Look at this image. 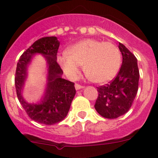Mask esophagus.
Returning a JSON list of instances; mask_svg holds the SVG:
<instances>
[{"instance_id":"34e87169","label":"esophagus","mask_w":158,"mask_h":158,"mask_svg":"<svg viewBox=\"0 0 158 158\" xmlns=\"http://www.w3.org/2000/svg\"><path fill=\"white\" fill-rule=\"evenodd\" d=\"M75 88H76V90H79V89H84V86H82V85H80L79 84H76V85H75Z\"/></svg>"}]
</instances>
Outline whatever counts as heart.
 Masks as SVG:
<instances>
[{
	"mask_svg": "<svg viewBox=\"0 0 158 158\" xmlns=\"http://www.w3.org/2000/svg\"><path fill=\"white\" fill-rule=\"evenodd\" d=\"M118 48L110 42L94 39L80 41L69 49L67 56L60 60L63 71L71 78L79 75V66L91 81L105 83L111 80L121 66Z\"/></svg>",
	"mask_w": 158,
	"mask_h": 158,
	"instance_id": "1",
	"label": "heart"
}]
</instances>
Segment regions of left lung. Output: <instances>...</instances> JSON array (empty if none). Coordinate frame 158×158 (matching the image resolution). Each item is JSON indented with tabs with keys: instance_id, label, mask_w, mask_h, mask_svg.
Masks as SVG:
<instances>
[{
	"instance_id": "left-lung-1",
	"label": "left lung",
	"mask_w": 158,
	"mask_h": 158,
	"mask_svg": "<svg viewBox=\"0 0 158 158\" xmlns=\"http://www.w3.org/2000/svg\"><path fill=\"white\" fill-rule=\"evenodd\" d=\"M118 48L122 55V65L117 76L109 84L97 89L98 96L95 109L106 118H117L125 114L131 106L138 89V60L121 43Z\"/></svg>"
}]
</instances>
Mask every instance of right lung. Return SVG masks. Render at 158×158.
I'll list each match as a JSON object with an SVG mask.
<instances>
[{"label": "right lung", "instance_id": "obj_1", "mask_svg": "<svg viewBox=\"0 0 158 158\" xmlns=\"http://www.w3.org/2000/svg\"><path fill=\"white\" fill-rule=\"evenodd\" d=\"M60 41L56 36H47L35 41L21 55L17 65L15 87L17 98L27 114L37 123L51 125L67 115L76 95L74 83L62 77L63 70L57 63ZM40 54L47 63V77L44 93L36 103H28L23 97L28 68L34 55Z\"/></svg>", "mask_w": 158, "mask_h": 158}]
</instances>
